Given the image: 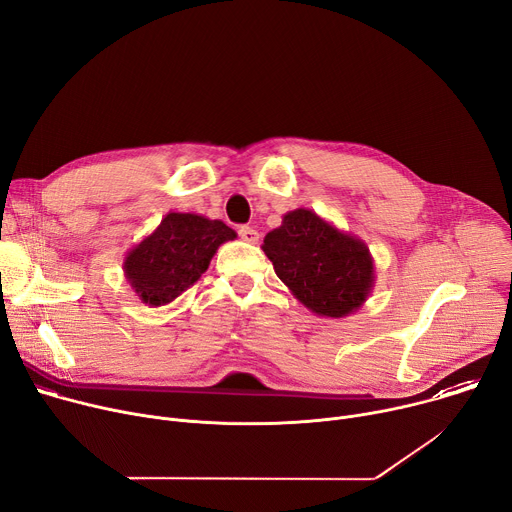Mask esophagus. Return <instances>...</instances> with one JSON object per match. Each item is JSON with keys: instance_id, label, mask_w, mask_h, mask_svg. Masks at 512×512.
<instances>
[{"instance_id": "esophagus-1", "label": "esophagus", "mask_w": 512, "mask_h": 512, "mask_svg": "<svg viewBox=\"0 0 512 512\" xmlns=\"http://www.w3.org/2000/svg\"><path fill=\"white\" fill-rule=\"evenodd\" d=\"M238 234H240V238H242L244 242H248V244H256L258 238H260V234L254 230V227H248V225H242L240 230H238Z\"/></svg>"}]
</instances>
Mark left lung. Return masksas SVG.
Listing matches in <instances>:
<instances>
[{
  "instance_id": "8db88e82",
  "label": "left lung",
  "mask_w": 512,
  "mask_h": 512,
  "mask_svg": "<svg viewBox=\"0 0 512 512\" xmlns=\"http://www.w3.org/2000/svg\"><path fill=\"white\" fill-rule=\"evenodd\" d=\"M262 250L293 297L319 317L356 313L374 289V258L366 242L311 209L282 215Z\"/></svg>"
}]
</instances>
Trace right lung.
Instances as JSON below:
<instances>
[{"mask_svg":"<svg viewBox=\"0 0 512 512\" xmlns=\"http://www.w3.org/2000/svg\"><path fill=\"white\" fill-rule=\"evenodd\" d=\"M236 238L221 219L170 211L126 254L128 285L148 307L173 303L201 278L217 248Z\"/></svg>","mask_w":512,"mask_h":512,"instance_id":"obj_1","label":"right lung"}]
</instances>
